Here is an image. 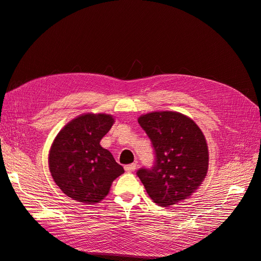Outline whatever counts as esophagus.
<instances>
[{
	"label": "esophagus",
	"instance_id": "esophagus-1",
	"mask_svg": "<svg viewBox=\"0 0 261 261\" xmlns=\"http://www.w3.org/2000/svg\"><path fill=\"white\" fill-rule=\"evenodd\" d=\"M136 168H137V165H136V163H132V165L124 166V170H125L126 172H132V171H135V170H136Z\"/></svg>",
	"mask_w": 261,
	"mask_h": 261
}]
</instances>
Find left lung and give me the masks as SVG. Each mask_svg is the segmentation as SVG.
<instances>
[{
  "label": "left lung",
  "instance_id": "obj_1",
  "mask_svg": "<svg viewBox=\"0 0 261 261\" xmlns=\"http://www.w3.org/2000/svg\"><path fill=\"white\" fill-rule=\"evenodd\" d=\"M138 122L155 154L152 168L137 171L149 197L160 207L190 197L208 171L209 152L202 131L195 121L174 111L143 114Z\"/></svg>",
  "mask_w": 261,
  "mask_h": 261
}]
</instances>
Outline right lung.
Wrapping results in <instances>:
<instances>
[{"label":"right lung","mask_w":261,"mask_h":261,"mask_svg":"<svg viewBox=\"0 0 261 261\" xmlns=\"http://www.w3.org/2000/svg\"><path fill=\"white\" fill-rule=\"evenodd\" d=\"M113 122L110 114H81L54 139L48 153L51 175L64 195L75 201L100 202L113 180L124 172L110 151L100 145Z\"/></svg>","instance_id":"1"}]
</instances>
